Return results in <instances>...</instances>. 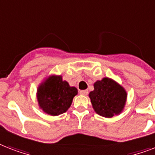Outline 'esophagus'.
Returning a JSON list of instances; mask_svg holds the SVG:
<instances>
[{
  "mask_svg": "<svg viewBox=\"0 0 155 155\" xmlns=\"http://www.w3.org/2000/svg\"><path fill=\"white\" fill-rule=\"evenodd\" d=\"M88 93V91L87 90H80V94L81 95H87Z\"/></svg>",
  "mask_w": 155,
  "mask_h": 155,
  "instance_id": "1",
  "label": "esophagus"
}]
</instances>
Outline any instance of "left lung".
Wrapping results in <instances>:
<instances>
[{
    "label": "left lung",
    "instance_id": "obj_1",
    "mask_svg": "<svg viewBox=\"0 0 155 155\" xmlns=\"http://www.w3.org/2000/svg\"><path fill=\"white\" fill-rule=\"evenodd\" d=\"M126 92L120 85L109 78L94 84V91L89 93L96 113L104 117H112L122 111L126 101Z\"/></svg>",
    "mask_w": 155,
    "mask_h": 155
}]
</instances>
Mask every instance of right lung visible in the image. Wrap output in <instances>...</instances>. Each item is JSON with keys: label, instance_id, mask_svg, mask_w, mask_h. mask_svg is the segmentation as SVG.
Returning a JSON list of instances; mask_svg holds the SVG:
<instances>
[{"label": "right lung", "instance_id": "right-lung-1", "mask_svg": "<svg viewBox=\"0 0 155 155\" xmlns=\"http://www.w3.org/2000/svg\"><path fill=\"white\" fill-rule=\"evenodd\" d=\"M77 92L75 87H70L61 76H51L38 87V101L45 113L57 116L70 108Z\"/></svg>", "mask_w": 155, "mask_h": 155}]
</instances>
